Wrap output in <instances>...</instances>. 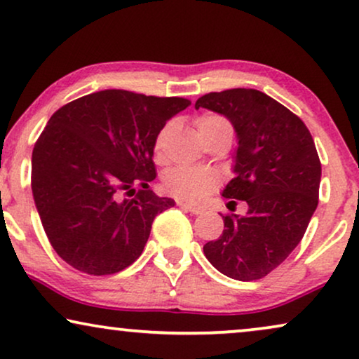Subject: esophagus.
<instances>
[{
  "instance_id": "34e87169",
  "label": "esophagus",
  "mask_w": 359,
  "mask_h": 359,
  "mask_svg": "<svg viewBox=\"0 0 359 359\" xmlns=\"http://www.w3.org/2000/svg\"><path fill=\"white\" fill-rule=\"evenodd\" d=\"M178 206H181L186 211H189L191 214H203L204 209L201 206H196V204H191V203H184V201H178Z\"/></svg>"
}]
</instances>
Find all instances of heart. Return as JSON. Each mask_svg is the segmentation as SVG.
Segmentation results:
<instances>
[{
    "mask_svg": "<svg viewBox=\"0 0 359 359\" xmlns=\"http://www.w3.org/2000/svg\"><path fill=\"white\" fill-rule=\"evenodd\" d=\"M216 125H229L226 118L219 117V115H203L198 120V132L201 130L216 127ZM171 123L165 125L161 132L158 133L155 142V156L161 158L163 151V142H165L166 135L170 133ZM219 183V175L212 170L206 168H186V166H180V168L171 170L168 175L163 180V186H165L166 193L171 196L184 199V201H199L206 194L216 188Z\"/></svg>",
    "mask_w": 359,
    "mask_h": 359,
    "instance_id": "obj_1",
    "label": "heart"
}]
</instances>
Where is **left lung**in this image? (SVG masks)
I'll return each mask as SVG.
<instances>
[{"label": "left lung", "instance_id": "obj_1", "mask_svg": "<svg viewBox=\"0 0 359 359\" xmlns=\"http://www.w3.org/2000/svg\"><path fill=\"white\" fill-rule=\"evenodd\" d=\"M194 107L234 127V178L222 196L248 203L245 216H222L224 231L204 244V255L227 277L257 280L299 245L318 206L322 163L313 138L295 114L255 88L211 92Z\"/></svg>", "mask_w": 359, "mask_h": 359}]
</instances>
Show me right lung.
I'll return each mask as SVG.
<instances>
[{
    "label": "right lung",
    "instance_id": "add662e5",
    "mask_svg": "<svg viewBox=\"0 0 359 359\" xmlns=\"http://www.w3.org/2000/svg\"><path fill=\"white\" fill-rule=\"evenodd\" d=\"M188 105L181 97L109 88L49 118L32 150L31 188L60 259L88 276H110L142 255L156 214L175 206L148 186L156 178V137Z\"/></svg>",
    "mask_w": 359,
    "mask_h": 359
}]
</instances>
